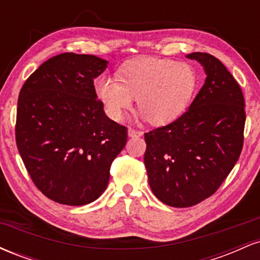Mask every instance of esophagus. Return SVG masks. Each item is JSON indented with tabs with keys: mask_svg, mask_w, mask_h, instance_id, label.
Listing matches in <instances>:
<instances>
[{
	"mask_svg": "<svg viewBox=\"0 0 260 260\" xmlns=\"http://www.w3.org/2000/svg\"><path fill=\"white\" fill-rule=\"evenodd\" d=\"M128 136L132 137V138H137V137H142L143 132L134 129V128H128Z\"/></svg>",
	"mask_w": 260,
	"mask_h": 260,
	"instance_id": "obj_1",
	"label": "esophagus"
}]
</instances>
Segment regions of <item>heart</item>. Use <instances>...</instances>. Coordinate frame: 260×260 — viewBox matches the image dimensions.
Listing matches in <instances>:
<instances>
[{
    "instance_id": "obj_1",
    "label": "heart",
    "mask_w": 260,
    "mask_h": 260,
    "mask_svg": "<svg viewBox=\"0 0 260 260\" xmlns=\"http://www.w3.org/2000/svg\"><path fill=\"white\" fill-rule=\"evenodd\" d=\"M118 77L100 74L94 89L107 113L120 120L136 98L139 116L155 124L174 121L184 111L197 85L194 68L184 62L154 57L124 64Z\"/></svg>"
}]
</instances>
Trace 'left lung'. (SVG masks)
Returning a JSON list of instances; mask_svg holds the SVG:
<instances>
[{"label":"left lung","mask_w":260,"mask_h":260,"mask_svg":"<svg viewBox=\"0 0 260 260\" xmlns=\"http://www.w3.org/2000/svg\"><path fill=\"white\" fill-rule=\"evenodd\" d=\"M207 74L181 117L144 134L149 186L175 208L198 204L216 192L240 157L246 122L240 85L220 59L205 52L186 56Z\"/></svg>","instance_id":"8db88e82"}]
</instances>
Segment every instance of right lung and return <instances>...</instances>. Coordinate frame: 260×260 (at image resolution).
Instances as JSON below:
<instances>
[{
    "mask_svg": "<svg viewBox=\"0 0 260 260\" xmlns=\"http://www.w3.org/2000/svg\"><path fill=\"white\" fill-rule=\"evenodd\" d=\"M106 59L66 52L44 62L18 98L16 142L32 182L59 204L85 205L103 194L127 128L110 120L94 79Z\"/></svg>",
    "mask_w": 260,
    "mask_h": 260,
    "instance_id": "right-lung-1",
    "label": "right lung"
}]
</instances>
